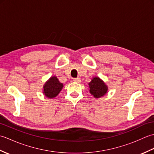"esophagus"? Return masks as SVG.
Instances as JSON below:
<instances>
[{
  "mask_svg": "<svg viewBox=\"0 0 154 154\" xmlns=\"http://www.w3.org/2000/svg\"><path fill=\"white\" fill-rule=\"evenodd\" d=\"M73 81H74V82H76L78 83H79L81 82V79H79V78H74Z\"/></svg>",
  "mask_w": 154,
  "mask_h": 154,
  "instance_id": "esophagus-1",
  "label": "esophagus"
}]
</instances>
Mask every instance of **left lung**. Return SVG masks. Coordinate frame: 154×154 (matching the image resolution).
<instances>
[{"mask_svg": "<svg viewBox=\"0 0 154 154\" xmlns=\"http://www.w3.org/2000/svg\"><path fill=\"white\" fill-rule=\"evenodd\" d=\"M90 93L95 97L99 98L104 96L107 92L108 88L102 80L99 77H94L89 83Z\"/></svg>", "mask_w": 154, "mask_h": 154, "instance_id": "8db88e82", "label": "left lung"}]
</instances>
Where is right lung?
<instances>
[{
  "mask_svg": "<svg viewBox=\"0 0 154 154\" xmlns=\"http://www.w3.org/2000/svg\"><path fill=\"white\" fill-rule=\"evenodd\" d=\"M63 88V84L61 83L56 77H52L44 86V93L48 98H54L60 93Z\"/></svg>",
  "mask_w": 154,
  "mask_h": 154,
  "instance_id": "right-lung-1",
  "label": "right lung"
}]
</instances>
